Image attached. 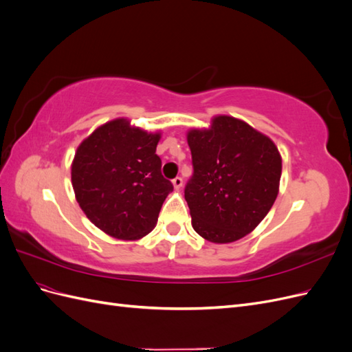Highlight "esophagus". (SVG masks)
<instances>
[{
  "mask_svg": "<svg viewBox=\"0 0 352 352\" xmlns=\"http://www.w3.org/2000/svg\"><path fill=\"white\" fill-rule=\"evenodd\" d=\"M182 185H184V179H182V177H179V176H177V177H175V179H173V186H175L176 189H179V188L182 186Z\"/></svg>",
  "mask_w": 352,
  "mask_h": 352,
  "instance_id": "1",
  "label": "esophagus"
}]
</instances>
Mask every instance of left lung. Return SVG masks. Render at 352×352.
<instances>
[{
    "mask_svg": "<svg viewBox=\"0 0 352 352\" xmlns=\"http://www.w3.org/2000/svg\"><path fill=\"white\" fill-rule=\"evenodd\" d=\"M194 173L185 186L192 228L210 242L243 238L278 197L282 158L270 138L229 116L188 133Z\"/></svg>",
    "mask_w": 352,
    "mask_h": 352,
    "instance_id": "left-lung-1",
    "label": "left lung"
}]
</instances>
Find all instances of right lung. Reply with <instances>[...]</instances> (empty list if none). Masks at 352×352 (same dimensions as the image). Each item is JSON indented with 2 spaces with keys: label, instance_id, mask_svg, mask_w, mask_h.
I'll use <instances>...</instances> for the list:
<instances>
[{
  "label": "right lung",
  "instance_id": "1",
  "mask_svg": "<svg viewBox=\"0 0 352 352\" xmlns=\"http://www.w3.org/2000/svg\"><path fill=\"white\" fill-rule=\"evenodd\" d=\"M160 133L116 119L85 140L72 164L76 199L95 226L117 239H140L158 220L173 185L155 154Z\"/></svg>",
  "mask_w": 352,
  "mask_h": 352
}]
</instances>
